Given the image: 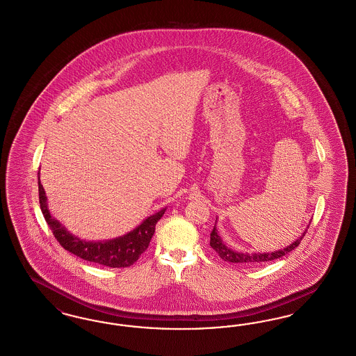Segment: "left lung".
Returning a JSON list of instances; mask_svg holds the SVG:
<instances>
[{"mask_svg":"<svg viewBox=\"0 0 356 356\" xmlns=\"http://www.w3.org/2000/svg\"><path fill=\"white\" fill-rule=\"evenodd\" d=\"M217 224V221H216ZM214 224L213 230L211 233V246L213 248L214 252H217V254L221 257L224 261L227 262H232V264H246V265H256V264H261V262H266V261H273L275 258H281V257L290 253L291 250H294L299 245V242L302 241L303 236L306 234L307 229H305V232L302 233V236H299L296 241L291 242L290 245H287L284 249H278L274 252H254V253H248V252H237L230 249L228 245H225L222 238L220 237L217 228ZM310 225V222H309ZM307 225V228H309Z\"/></svg>","mask_w":356,"mask_h":356,"instance_id":"left-lung-1","label":"left lung"}]
</instances>
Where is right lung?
<instances>
[{"label":"right lung","instance_id":"add662e5","mask_svg":"<svg viewBox=\"0 0 356 356\" xmlns=\"http://www.w3.org/2000/svg\"><path fill=\"white\" fill-rule=\"evenodd\" d=\"M38 193L43 217L47 225L53 230V234L56 236L58 242L72 254L83 258L85 261L99 264L108 268H127L135 264L148 248L149 241L155 233L157 221L167 211V208L160 209L156 213L143 220L142 224H139L136 228L132 229L131 232L120 237L103 241H87L70 233L54 216H51L49 211L47 197L40 180V173Z\"/></svg>","mask_w":356,"mask_h":356}]
</instances>
